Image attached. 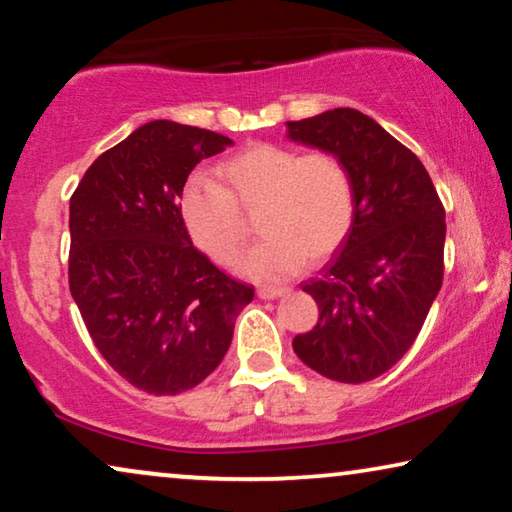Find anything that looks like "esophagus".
<instances>
[{
  "label": "esophagus",
  "mask_w": 512,
  "mask_h": 512,
  "mask_svg": "<svg viewBox=\"0 0 512 512\" xmlns=\"http://www.w3.org/2000/svg\"><path fill=\"white\" fill-rule=\"evenodd\" d=\"M289 291L286 286H258V298L263 300H270V298H277V296H284V293Z\"/></svg>",
  "instance_id": "1"
}]
</instances>
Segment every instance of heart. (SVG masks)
Masks as SVG:
<instances>
[{"instance_id":"1","label":"heart","mask_w":512,"mask_h":512,"mask_svg":"<svg viewBox=\"0 0 512 512\" xmlns=\"http://www.w3.org/2000/svg\"><path fill=\"white\" fill-rule=\"evenodd\" d=\"M216 177L219 184L188 179L179 214L195 247L223 268L247 247V216H256L258 233L265 235L242 263L258 279H282L303 261H326L352 230L354 179L333 151L254 144L221 160Z\"/></svg>"}]
</instances>
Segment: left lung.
I'll use <instances>...</instances> for the list:
<instances>
[{
	"label": "left lung",
	"mask_w": 512,
	"mask_h": 512,
	"mask_svg": "<svg viewBox=\"0 0 512 512\" xmlns=\"http://www.w3.org/2000/svg\"><path fill=\"white\" fill-rule=\"evenodd\" d=\"M286 125L296 142L342 158L356 200L347 240L303 284L319 321L293 338V352L328 380L370 382L403 359L443 286L445 207L422 160L361 111Z\"/></svg>",
	"instance_id": "8db88e82"
}]
</instances>
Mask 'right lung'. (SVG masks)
Instances as JSON below:
<instances>
[{"label": "right lung", "instance_id": "obj_1", "mask_svg": "<svg viewBox=\"0 0 512 512\" xmlns=\"http://www.w3.org/2000/svg\"><path fill=\"white\" fill-rule=\"evenodd\" d=\"M230 144L151 121L104 151L69 200V291L97 352L146 394L198 387L254 298L193 247L179 214L193 167Z\"/></svg>", "mask_w": 512, "mask_h": 512}]
</instances>
